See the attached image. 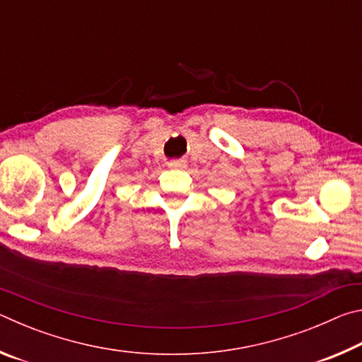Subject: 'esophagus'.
I'll return each instance as SVG.
<instances>
[{
  "instance_id": "esophagus-1",
  "label": "esophagus",
  "mask_w": 362,
  "mask_h": 362,
  "mask_svg": "<svg viewBox=\"0 0 362 362\" xmlns=\"http://www.w3.org/2000/svg\"><path fill=\"white\" fill-rule=\"evenodd\" d=\"M169 168H173V169H183V168H187V163L182 161V159H174V161L169 163Z\"/></svg>"
}]
</instances>
